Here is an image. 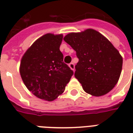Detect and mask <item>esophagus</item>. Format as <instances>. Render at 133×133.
Returning a JSON list of instances; mask_svg holds the SVG:
<instances>
[{
  "label": "esophagus",
  "instance_id": "34e87169",
  "mask_svg": "<svg viewBox=\"0 0 133 133\" xmlns=\"http://www.w3.org/2000/svg\"><path fill=\"white\" fill-rule=\"evenodd\" d=\"M69 67H70V68L72 70H75V64L73 63H71L69 64Z\"/></svg>",
  "mask_w": 133,
  "mask_h": 133
}]
</instances>
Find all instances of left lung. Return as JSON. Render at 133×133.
I'll list each match as a JSON object with an SVG mask.
<instances>
[{
	"mask_svg": "<svg viewBox=\"0 0 133 133\" xmlns=\"http://www.w3.org/2000/svg\"><path fill=\"white\" fill-rule=\"evenodd\" d=\"M63 40L77 52L79 58L75 77L88 94L100 97L117 83L123 58L108 39L93 29L67 34Z\"/></svg>",
	"mask_w": 133,
	"mask_h": 133,
	"instance_id": "left-lung-1",
	"label": "left lung"
}]
</instances>
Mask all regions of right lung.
Wrapping results in <instances>:
<instances>
[{"label": "right lung", "mask_w": 133, "mask_h": 133, "mask_svg": "<svg viewBox=\"0 0 133 133\" xmlns=\"http://www.w3.org/2000/svg\"><path fill=\"white\" fill-rule=\"evenodd\" d=\"M63 34H46L23 54L20 74L27 88L39 99L52 101L64 92L73 71L60 51Z\"/></svg>", "instance_id": "1"}]
</instances>
